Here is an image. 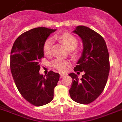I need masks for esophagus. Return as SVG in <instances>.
<instances>
[{"label":"esophagus","instance_id":"esophagus-1","mask_svg":"<svg viewBox=\"0 0 122 122\" xmlns=\"http://www.w3.org/2000/svg\"><path fill=\"white\" fill-rule=\"evenodd\" d=\"M65 74H63V73H60V78H63V77H65Z\"/></svg>","mask_w":122,"mask_h":122}]
</instances>
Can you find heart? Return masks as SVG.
Here are the masks:
<instances>
[{"mask_svg":"<svg viewBox=\"0 0 122 122\" xmlns=\"http://www.w3.org/2000/svg\"><path fill=\"white\" fill-rule=\"evenodd\" d=\"M55 38L62 42L67 49L70 50H74L78 45V41L74 36L68 33L62 34V36H57ZM53 44V41L52 39H47L44 42L43 45L44 53L47 56H50L52 54V46ZM73 56L77 57L78 55L77 52H75L73 54ZM52 67L59 70L60 72H65L68 69L70 63L68 61L62 59H56L52 62Z\"/></svg>","mask_w":122,"mask_h":122,"instance_id":"heart-1","label":"heart"}]
</instances>
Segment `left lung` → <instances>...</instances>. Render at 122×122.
Masks as SVG:
<instances>
[{
	"label": "left lung",
	"instance_id": "obj_1",
	"mask_svg": "<svg viewBox=\"0 0 122 122\" xmlns=\"http://www.w3.org/2000/svg\"><path fill=\"white\" fill-rule=\"evenodd\" d=\"M73 33L83 42L81 55L74 71L83 72L79 80L77 74H68L72 78L70 97L81 104H88L98 98L106 85L110 71L109 54L105 41L100 34L83 25L77 26Z\"/></svg>",
	"mask_w": 122,
	"mask_h": 122
}]
</instances>
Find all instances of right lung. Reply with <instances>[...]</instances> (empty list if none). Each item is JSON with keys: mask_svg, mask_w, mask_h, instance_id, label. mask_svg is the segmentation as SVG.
Segmentation results:
<instances>
[{"mask_svg": "<svg viewBox=\"0 0 122 122\" xmlns=\"http://www.w3.org/2000/svg\"><path fill=\"white\" fill-rule=\"evenodd\" d=\"M56 29L37 27L24 32L16 39L10 53V70L17 88L31 104L42 106L54 98V88L59 73L50 71L45 76L39 73L44 57L43 45Z\"/></svg>", "mask_w": 122, "mask_h": 122, "instance_id": "add662e5", "label": "right lung"}]
</instances>
